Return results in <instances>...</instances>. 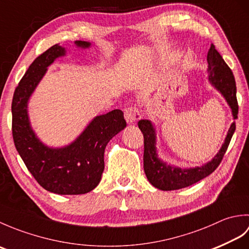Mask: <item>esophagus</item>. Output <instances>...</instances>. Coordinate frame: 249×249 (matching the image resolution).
<instances>
[{
	"label": "esophagus",
	"mask_w": 249,
	"mask_h": 249,
	"mask_svg": "<svg viewBox=\"0 0 249 249\" xmlns=\"http://www.w3.org/2000/svg\"><path fill=\"white\" fill-rule=\"evenodd\" d=\"M124 115H125L126 122H127V123H129V124L136 123V122L141 118L140 111H139V109L137 108V107H128V108H126Z\"/></svg>",
	"instance_id": "1"
}]
</instances>
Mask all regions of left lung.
I'll return each mask as SVG.
<instances>
[{"label": "left lung", "mask_w": 249, "mask_h": 249, "mask_svg": "<svg viewBox=\"0 0 249 249\" xmlns=\"http://www.w3.org/2000/svg\"><path fill=\"white\" fill-rule=\"evenodd\" d=\"M209 63V80L215 89L223 95L232 110L233 119H237L239 105L236 99V86L234 76L229 66L226 64L223 56L215 49L212 44L208 52ZM138 126L143 134L144 153H143V168L145 176L153 186L160 190H176L190 186L210 176L219 166L225 153L228 149L232 136L235 130V122L231 124L228 134L221 145L219 152L208 163L201 167L182 169L167 165L157 156L156 151V133L151 121L140 120Z\"/></svg>", "instance_id": "left-lung-1"}]
</instances>
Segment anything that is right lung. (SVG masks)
Segmentation results:
<instances>
[{
    "label": "right lung",
    "instance_id": "obj_1",
    "mask_svg": "<svg viewBox=\"0 0 249 249\" xmlns=\"http://www.w3.org/2000/svg\"><path fill=\"white\" fill-rule=\"evenodd\" d=\"M75 44L84 49L91 46L82 40ZM65 53V48L59 44L52 46L25 71L13 97V138L26 168L41 187L59 195H82L99 184L106 145L126 127V121L120 109L98 115L75 141L57 149L45 145L37 138L29 121V99L48 66Z\"/></svg>",
    "mask_w": 249,
    "mask_h": 249
}]
</instances>
